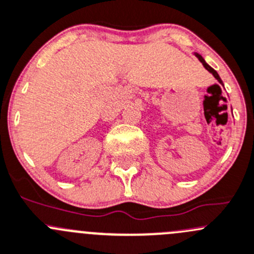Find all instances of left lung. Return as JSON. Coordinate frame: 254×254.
Listing matches in <instances>:
<instances>
[{
    "mask_svg": "<svg viewBox=\"0 0 254 254\" xmlns=\"http://www.w3.org/2000/svg\"><path fill=\"white\" fill-rule=\"evenodd\" d=\"M196 54V57H197V58H198V61H200L201 62V63H202V64H203V67H205L206 68V69H207L208 70V72H210V73H212V74H213V77H215L216 78V79H217L218 80V82H220L221 83V84H222L223 85V83H222V80H221V78H220V75H218V73L217 72H216V70L215 69H213V68H211L210 67V65H208L207 64V63H206V62H205V59H203L202 58V57H201L200 56V54H197V53H195Z\"/></svg>",
    "mask_w": 254,
    "mask_h": 254,
    "instance_id": "left-lung-1",
    "label": "left lung"
}]
</instances>
